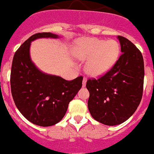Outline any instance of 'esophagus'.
Wrapping results in <instances>:
<instances>
[{
  "label": "esophagus",
  "mask_w": 154,
  "mask_h": 154,
  "mask_svg": "<svg viewBox=\"0 0 154 154\" xmlns=\"http://www.w3.org/2000/svg\"><path fill=\"white\" fill-rule=\"evenodd\" d=\"M86 82H87V78H86V77H84L82 81V87H85Z\"/></svg>",
  "instance_id": "esophagus-1"
}]
</instances>
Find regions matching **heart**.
<instances>
[{
    "instance_id": "1",
    "label": "heart",
    "mask_w": 154,
    "mask_h": 154,
    "mask_svg": "<svg viewBox=\"0 0 154 154\" xmlns=\"http://www.w3.org/2000/svg\"><path fill=\"white\" fill-rule=\"evenodd\" d=\"M120 54L119 44L115 40L96 38L81 39L75 45V56L80 60H89L86 72L92 76H100L114 66Z\"/></svg>"
}]
</instances>
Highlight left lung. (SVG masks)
<instances>
[{
	"mask_svg": "<svg viewBox=\"0 0 154 154\" xmlns=\"http://www.w3.org/2000/svg\"><path fill=\"white\" fill-rule=\"evenodd\" d=\"M122 54L113 66L97 79H89V112L97 122L119 125L133 115L143 94L144 65L140 51L122 36L118 35Z\"/></svg>",
	"mask_w": 154,
	"mask_h": 154,
	"instance_id": "obj_1",
	"label": "left lung"
}]
</instances>
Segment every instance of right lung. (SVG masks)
<instances>
[{
	"label": "right lung",
	"instance_id": "right-lung-1",
	"mask_svg": "<svg viewBox=\"0 0 154 154\" xmlns=\"http://www.w3.org/2000/svg\"><path fill=\"white\" fill-rule=\"evenodd\" d=\"M40 38H57L58 35L37 33L19 48L13 59L10 87L14 103L23 116L35 125L47 127L63 118L69 103L82 86L83 77L67 81L38 69L30 59L29 48L32 41Z\"/></svg>",
	"mask_w": 154,
	"mask_h": 154
}]
</instances>
